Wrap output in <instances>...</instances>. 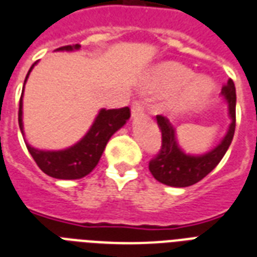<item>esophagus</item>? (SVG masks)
<instances>
[{
    "instance_id": "esophagus-1",
    "label": "esophagus",
    "mask_w": 257,
    "mask_h": 257,
    "mask_svg": "<svg viewBox=\"0 0 257 257\" xmlns=\"http://www.w3.org/2000/svg\"><path fill=\"white\" fill-rule=\"evenodd\" d=\"M143 111V107L141 104V101H134L133 104H131V116L133 118H137L139 115L142 114Z\"/></svg>"
}]
</instances>
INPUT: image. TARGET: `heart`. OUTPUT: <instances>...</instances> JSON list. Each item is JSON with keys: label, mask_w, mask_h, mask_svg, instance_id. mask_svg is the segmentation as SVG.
<instances>
[{"label": "heart", "mask_w": 257, "mask_h": 257, "mask_svg": "<svg viewBox=\"0 0 257 257\" xmlns=\"http://www.w3.org/2000/svg\"><path fill=\"white\" fill-rule=\"evenodd\" d=\"M180 91L168 103L174 111H190L202 104L209 96L213 84L208 77H194L192 69L178 63H166L160 65L143 83V89L149 92L160 91Z\"/></svg>", "instance_id": "b5f03b06"}]
</instances>
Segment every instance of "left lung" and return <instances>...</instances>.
Segmentation results:
<instances>
[{"instance_id":"obj_1","label":"left lung","mask_w":257,"mask_h":257,"mask_svg":"<svg viewBox=\"0 0 257 257\" xmlns=\"http://www.w3.org/2000/svg\"><path fill=\"white\" fill-rule=\"evenodd\" d=\"M221 96L228 104L230 124L221 142L201 156L186 154L177 142L176 128L169 122V119L157 115V123L162 133V146L156 158L150 161L149 170L161 184L174 188H186L197 184L208 176L225 156L233 139L236 127V88L230 79L222 87Z\"/></svg>"}]
</instances>
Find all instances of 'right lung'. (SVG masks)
Here are the masks:
<instances>
[{
	"label": "right lung",
	"mask_w": 257,
	"mask_h": 257,
	"mask_svg": "<svg viewBox=\"0 0 257 257\" xmlns=\"http://www.w3.org/2000/svg\"><path fill=\"white\" fill-rule=\"evenodd\" d=\"M76 49H80L79 44L61 47L56 51H76ZM35 65L36 63L29 69L25 81H24V87H25L28 76ZM23 95L24 89L21 93V99H20L19 110L20 130L24 135ZM128 118H130L128 107H123L118 110L116 108L114 110L101 108L93 120L92 126L87 131V134L73 146L63 149V150H39L36 147H32L28 142L25 145H27L28 151L33 157V160L36 161L37 166L45 174L57 178V180H79V178H83L89 174L95 169L103 151L106 149L107 142L120 127L126 124Z\"/></svg>",
	"instance_id": "right-lung-1"
}]
</instances>
